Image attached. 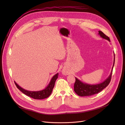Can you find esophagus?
<instances>
[{"mask_svg":"<svg viewBox=\"0 0 125 125\" xmlns=\"http://www.w3.org/2000/svg\"><path fill=\"white\" fill-rule=\"evenodd\" d=\"M62 73L64 74H67V72L66 71H65V70H63L62 71Z\"/></svg>","mask_w":125,"mask_h":125,"instance_id":"1","label":"esophagus"}]
</instances>
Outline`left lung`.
Masks as SVG:
<instances>
[{
  "mask_svg": "<svg viewBox=\"0 0 125 125\" xmlns=\"http://www.w3.org/2000/svg\"><path fill=\"white\" fill-rule=\"evenodd\" d=\"M98 32H99L98 34L100 35V36L101 37L107 39V41L110 42V39L109 37L104 34L101 31H99ZM115 58L114 57V65L112 68V70L111 71L110 74L109 75L107 79H106L102 83L97 84H89L86 83H83L79 80H78L76 77H75V82L74 84V91L76 93V94L80 96H91L99 93L100 92L102 91L104 88H105L109 84L111 81L113 69L115 64Z\"/></svg>",
  "mask_w": 125,
  "mask_h": 125,
  "instance_id": "obj_1",
  "label": "left lung"
}]
</instances>
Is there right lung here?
I'll list each match as a JSON object with an SVG mask.
<instances>
[{
  "instance_id": "right-lung-1",
  "label": "right lung",
  "mask_w": 125,
  "mask_h": 125,
  "mask_svg": "<svg viewBox=\"0 0 125 125\" xmlns=\"http://www.w3.org/2000/svg\"><path fill=\"white\" fill-rule=\"evenodd\" d=\"M58 73L56 74L52 78L48 86L44 90L39 91H29L26 90L21 88V87H20L15 82H14L17 88L20 90L23 93H24L26 95L33 98L34 99H43L49 97L51 94L52 89H53L55 86V82L58 77Z\"/></svg>"
}]
</instances>
